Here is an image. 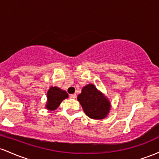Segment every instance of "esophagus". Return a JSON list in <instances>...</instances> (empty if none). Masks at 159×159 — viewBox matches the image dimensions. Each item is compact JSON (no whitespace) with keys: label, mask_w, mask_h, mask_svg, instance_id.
Segmentation results:
<instances>
[{"label":"esophagus","mask_w":159,"mask_h":159,"mask_svg":"<svg viewBox=\"0 0 159 159\" xmlns=\"http://www.w3.org/2000/svg\"><path fill=\"white\" fill-rule=\"evenodd\" d=\"M69 98H72V99H75V98H76V95L75 94H71L70 96H69Z\"/></svg>","instance_id":"1"}]
</instances>
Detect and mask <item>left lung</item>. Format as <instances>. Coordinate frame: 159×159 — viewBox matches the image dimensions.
I'll return each mask as SVG.
<instances>
[{
  "instance_id": "8db88e82",
  "label": "left lung",
  "mask_w": 159,
  "mask_h": 159,
  "mask_svg": "<svg viewBox=\"0 0 159 159\" xmlns=\"http://www.w3.org/2000/svg\"><path fill=\"white\" fill-rule=\"evenodd\" d=\"M78 100L85 114L91 119H104L110 111L111 105L107 98L93 84L84 87L81 93L78 96Z\"/></svg>"
}]
</instances>
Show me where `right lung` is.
Segmentation results:
<instances>
[{
	"label": "right lung",
	"mask_w": 159,
	"mask_h": 159,
	"mask_svg": "<svg viewBox=\"0 0 159 159\" xmlns=\"http://www.w3.org/2000/svg\"><path fill=\"white\" fill-rule=\"evenodd\" d=\"M47 97H48V102H47L46 108L54 111L57 108L63 99L68 98V94L66 91L62 90L58 87H52L48 91Z\"/></svg>",
	"instance_id": "1"
}]
</instances>
